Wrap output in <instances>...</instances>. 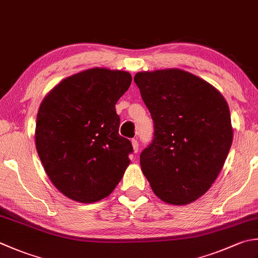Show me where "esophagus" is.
<instances>
[{
	"instance_id": "34e87169",
	"label": "esophagus",
	"mask_w": 258,
	"mask_h": 258,
	"mask_svg": "<svg viewBox=\"0 0 258 258\" xmlns=\"http://www.w3.org/2000/svg\"><path fill=\"white\" fill-rule=\"evenodd\" d=\"M132 146H133V151L135 153H138L139 151V141L136 139H133L132 140Z\"/></svg>"
}]
</instances>
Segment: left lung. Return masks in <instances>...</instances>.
Listing matches in <instances>:
<instances>
[{"label":"left lung","instance_id":"left-lung-1","mask_svg":"<svg viewBox=\"0 0 258 258\" xmlns=\"http://www.w3.org/2000/svg\"><path fill=\"white\" fill-rule=\"evenodd\" d=\"M154 123L140 155L153 192L182 206L204 196L223 169L233 142L228 104L213 85L182 69L135 75Z\"/></svg>","mask_w":258,"mask_h":258}]
</instances>
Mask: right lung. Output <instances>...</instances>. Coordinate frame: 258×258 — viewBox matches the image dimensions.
I'll use <instances>...</instances> for the list:
<instances>
[{"label": "right lung", "instance_id": "obj_1", "mask_svg": "<svg viewBox=\"0 0 258 258\" xmlns=\"http://www.w3.org/2000/svg\"><path fill=\"white\" fill-rule=\"evenodd\" d=\"M131 83L123 70L87 69L61 80L40 105L35 148L50 181L69 199L96 203L123 178L133 148L118 134L115 105Z\"/></svg>", "mask_w": 258, "mask_h": 258}]
</instances>
